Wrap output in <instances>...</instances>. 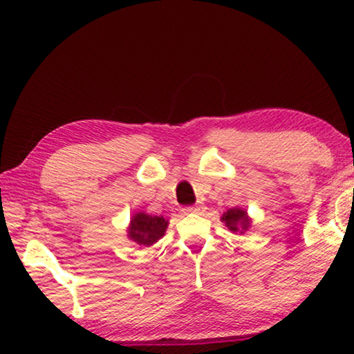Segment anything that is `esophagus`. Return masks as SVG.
Wrapping results in <instances>:
<instances>
[{
	"mask_svg": "<svg viewBox=\"0 0 354 354\" xmlns=\"http://www.w3.org/2000/svg\"><path fill=\"white\" fill-rule=\"evenodd\" d=\"M206 206L203 205V203H198V205H194V206H189L187 209H185V212H190V214H201L205 212Z\"/></svg>",
	"mask_w": 354,
	"mask_h": 354,
	"instance_id": "1",
	"label": "esophagus"
}]
</instances>
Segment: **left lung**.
Masks as SVG:
<instances>
[{
    "instance_id": "8db88e82",
    "label": "left lung",
    "mask_w": 354,
    "mask_h": 354,
    "mask_svg": "<svg viewBox=\"0 0 354 354\" xmlns=\"http://www.w3.org/2000/svg\"><path fill=\"white\" fill-rule=\"evenodd\" d=\"M221 220L225 221V225L230 227L232 232H237V231L243 232V230H247L250 225L247 212L242 211V209H230V211H226L223 214Z\"/></svg>"
}]
</instances>
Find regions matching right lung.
<instances>
[{
    "instance_id": "obj_1",
    "label": "right lung",
    "mask_w": 354,
    "mask_h": 354,
    "mask_svg": "<svg viewBox=\"0 0 354 354\" xmlns=\"http://www.w3.org/2000/svg\"><path fill=\"white\" fill-rule=\"evenodd\" d=\"M167 221L162 217H153V215L148 214H137L131 220V226H129V237L133 239L134 242L139 245H145V247H149L154 242H158L160 237L165 234V227H167Z\"/></svg>"
}]
</instances>
